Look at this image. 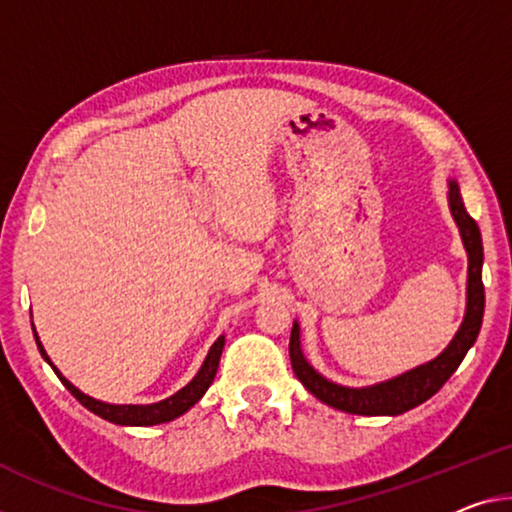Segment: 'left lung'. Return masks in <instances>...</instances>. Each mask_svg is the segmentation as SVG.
Listing matches in <instances>:
<instances>
[{"instance_id": "8db88e82", "label": "left lung", "mask_w": 512, "mask_h": 512, "mask_svg": "<svg viewBox=\"0 0 512 512\" xmlns=\"http://www.w3.org/2000/svg\"><path fill=\"white\" fill-rule=\"evenodd\" d=\"M448 210L455 226H458L462 245L467 251V306L465 318H462L458 332L451 338V343L439 352L435 359L426 364L410 368L391 380L368 384V387H345L320 375L309 364L302 350V332L300 322H293L290 332V364L306 391L322 403L334 407V410L359 414V416H398L407 410H414L416 405L426 403L428 398L444 387V382L455 373L460 361L465 359L471 345L476 343L478 332L483 325L485 309V290H483V240L478 224L469 217L462 203L458 180H448Z\"/></svg>"}]
</instances>
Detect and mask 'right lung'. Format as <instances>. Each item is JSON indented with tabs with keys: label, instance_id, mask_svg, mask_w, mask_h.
Listing matches in <instances>:
<instances>
[{
	"label": "right lung",
	"instance_id": "1",
	"mask_svg": "<svg viewBox=\"0 0 512 512\" xmlns=\"http://www.w3.org/2000/svg\"><path fill=\"white\" fill-rule=\"evenodd\" d=\"M34 336H36V345H38V350H41L43 359L52 366V371L57 373L59 380L64 382V387L73 393L77 400H80L86 410L98 414L100 419H105L109 423H116V426H157V423L174 421V419H178V416H183L187 410H192V407L203 398V393L208 391L212 380H215L217 368H219V357H222V350L226 343L224 334L219 336L215 343H212V348L208 350L206 359H203L199 373L192 377V382H187L183 389L176 391L174 396L157 400V403H151V405H114V403H102V400H98V398H91L89 393L80 391L73 382L66 380V377L61 375L59 368L52 364V359L47 357L41 338H38V334H36V327H34Z\"/></svg>",
	"mask_w": 512,
	"mask_h": 512
}]
</instances>
